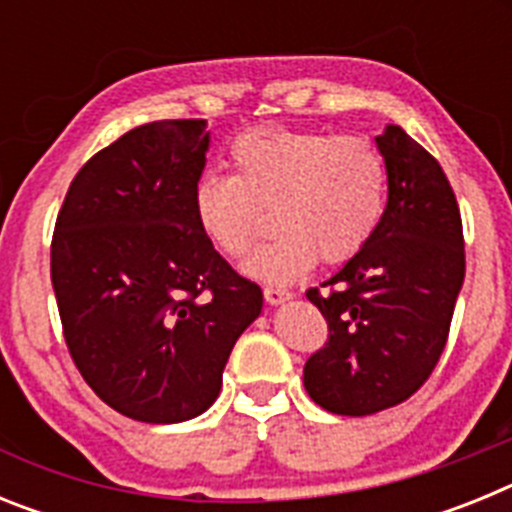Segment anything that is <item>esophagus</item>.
Here are the masks:
<instances>
[{
	"instance_id": "obj_1",
	"label": "esophagus",
	"mask_w": 512,
	"mask_h": 512,
	"mask_svg": "<svg viewBox=\"0 0 512 512\" xmlns=\"http://www.w3.org/2000/svg\"><path fill=\"white\" fill-rule=\"evenodd\" d=\"M264 297L269 305H282V302L292 300V292L282 287H264Z\"/></svg>"
}]
</instances>
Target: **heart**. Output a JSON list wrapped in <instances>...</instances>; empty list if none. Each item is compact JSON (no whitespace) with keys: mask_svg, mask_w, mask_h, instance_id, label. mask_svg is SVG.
<instances>
[{"mask_svg":"<svg viewBox=\"0 0 512 512\" xmlns=\"http://www.w3.org/2000/svg\"><path fill=\"white\" fill-rule=\"evenodd\" d=\"M233 174L197 179L192 207L202 233L228 256H243L274 207L269 243L243 261L251 279L289 284L318 256L351 259L372 238L384 210L387 169L377 148L356 135L253 128L230 146Z\"/></svg>","mask_w":512,"mask_h":512,"instance_id":"heart-1","label":"heart"}]
</instances>
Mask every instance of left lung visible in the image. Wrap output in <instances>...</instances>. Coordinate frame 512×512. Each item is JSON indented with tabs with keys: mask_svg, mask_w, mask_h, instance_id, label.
I'll return each instance as SVG.
<instances>
[{
	"mask_svg": "<svg viewBox=\"0 0 512 512\" xmlns=\"http://www.w3.org/2000/svg\"><path fill=\"white\" fill-rule=\"evenodd\" d=\"M374 143L387 169L379 225L328 292H307L330 338L307 359L305 390L338 415L392 408L431 377L464 284L459 207L438 161L400 125Z\"/></svg>",
	"mask_w": 512,
	"mask_h": 512,
	"instance_id": "8db88e82",
	"label": "left lung"
}]
</instances>
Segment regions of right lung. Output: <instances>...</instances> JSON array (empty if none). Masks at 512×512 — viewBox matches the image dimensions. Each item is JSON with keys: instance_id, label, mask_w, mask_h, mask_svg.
I'll return each mask as SVG.
<instances>
[{"instance_id": "1", "label": "right lung", "mask_w": 512, "mask_h": 512, "mask_svg": "<svg viewBox=\"0 0 512 512\" xmlns=\"http://www.w3.org/2000/svg\"><path fill=\"white\" fill-rule=\"evenodd\" d=\"M207 151V120L138 125L81 166L56 220L51 282L74 364L140 423L205 413L264 307L194 217Z\"/></svg>"}]
</instances>
